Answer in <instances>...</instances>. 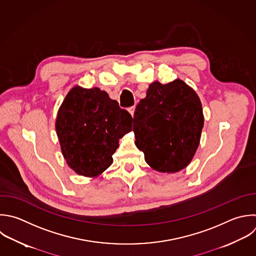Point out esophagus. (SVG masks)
Returning a JSON list of instances; mask_svg holds the SVG:
<instances>
[{"instance_id":"esophagus-1","label":"esophagus","mask_w":256,"mask_h":256,"mask_svg":"<svg viewBox=\"0 0 256 256\" xmlns=\"http://www.w3.org/2000/svg\"><path fill=\"white\" fill-rule=\"evenodd\" d=\"M135 108H136L135 106H132V107H129V108H128V111H129V113L132 115V117L134 116V113H135Z\"/></svg>"}]
</instances>
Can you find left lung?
Masks as SVG:
<instances>
[{
    "label": "left lung",
    "mask_w": 256,
    "mask_h": 256,
    "mask_svg": "<svg viewBox=\"0 0 256 256\" xmlns=\"http://www.w3.org/2000/svg\"><path fill=\"white\" fill-rule=\"evenodd\" d=\"M133 123L135 144L150 167L175 173L188 166L198 148L204 124L202 105L182 80L165 85L155 81L138 103Z\"/></svg>",
    "instance_id": "left-lung-1"
}]
</instances>
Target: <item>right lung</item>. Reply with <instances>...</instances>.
Here are the masks:
<instances>
[{
  "mask_svg": "<svg viewBox=\"0 0 256 256\" xmlns=\"http://www.w3.org/2000/svg\"><path fill=\"white\" fill-rule=\"evenodd\" d=\"M132 116L99 88H72L59 108L56 131L62 154L77 174L96 177L113 162Z\"/></svg>",
  "mask_w": 256,
  "mask_h": 256,
  "instance_id": "add662e5",
  "label": "right lung"
}]
</instances>
